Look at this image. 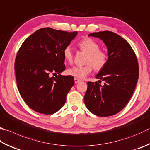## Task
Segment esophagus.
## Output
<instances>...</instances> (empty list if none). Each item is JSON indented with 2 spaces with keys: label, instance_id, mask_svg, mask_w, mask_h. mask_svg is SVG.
Instances as JSON below:
<instances>
[{
  "label": "esophagus",
  "instance_id": "esophagus-1",
  "mask_svg": "<svg viewBox=\"0 0 150 150\" xmlns=\"http://www.w3.org/2000/svg\"><path fill=\"white\" fill-rule=\"evenodd\" d=\"M80 81H81V80H79V79L74 78V82H75V83H78L79 82H80Z\"/></svg>",
  "mask_w": 150,
  "mask_h": 150
}]
</instances>
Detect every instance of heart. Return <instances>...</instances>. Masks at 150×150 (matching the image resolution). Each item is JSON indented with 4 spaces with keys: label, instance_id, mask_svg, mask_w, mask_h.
<instances>
[{
    "label": "heart",
    "instance_id": "1",
    "mask_svg": "<svg viewBox=\"0 0 150 150\" xmlns=\"http://www.w3.org/2000/svg\"><path fill=\"white\" fill-rule=\"evenodd\" d=\"M81 50L88 53L86 59V65L73 67L68 69L67 73L74 78H84L91 73L94 69L96 72H100L104 69L108 61V55L106 52L100 50V46L97 42L90 38H84L78 44ZM64 59L69 63L73 61V53L71 47L68 46L63 51Z\"/></svg>",
    "mask_w": 150,
    "mask_h": 150
}]
</instances>
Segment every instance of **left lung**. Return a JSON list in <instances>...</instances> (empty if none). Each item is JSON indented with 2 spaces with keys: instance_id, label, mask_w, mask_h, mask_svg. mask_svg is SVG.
<instances>
[{
  "instance_id": "obj_1",
  "label": "left lung",
  "mask_w": 150,
  "mask_h": 150,
  "mask_svg": "<svg viewBox=\"0 0 150 150\" xmlns=\"http://www.w3.org/2000/svg\"><path fill=\"white\" fill-rule=\"evenodd\" d=\"M89 36L99 38L108 48V61L97 78L103 86L89 81L84 97L87 108L93 114L108 117L117 114L131 99L139 75L137 56L130 44L111 31L93 33Z\"/></svg>"
}]
</instances>
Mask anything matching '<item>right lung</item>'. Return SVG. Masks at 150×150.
I'll list each match as a JSON object with an SVG mask.
<instances>
[{"instance_id": "obj_1", "label": "right lung", "mask_w": 150, "mask_h": 150, "mask_svg": "<svg viewBox=\"0 0 150 150\" xmlns=\"http://www.w3.org/2000/svg\"><path fill=\"white\" fill-rule=\"evenodd\" d=\"M77 34L42 28L19 49L14 66L17 85L25 103L34 111L50 115L64 106L74 80L72 76L59 74L65 70L63 51Z\"/></svg>"}]
</instances>
